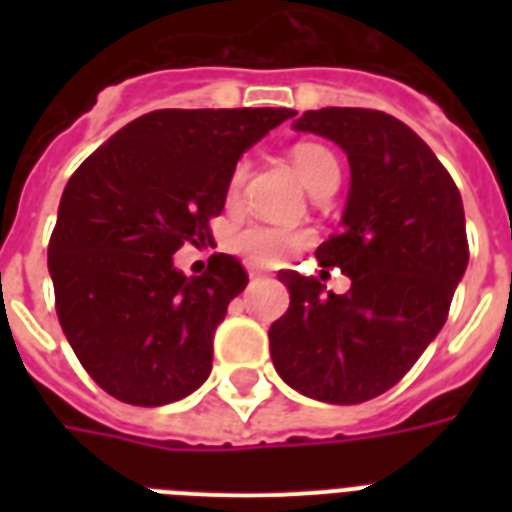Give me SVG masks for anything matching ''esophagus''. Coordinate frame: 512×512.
Listing matches in <instances>:
<instances>
[{"label":"esophagus","instance_id":"obj_1","mask_svg":"<svg viewBox=\"0 0 512 512\" xmlns=\"http://www.w3.org/2000/svg\"><path fill=\"white\" fill-rule=\"evenodd\" d=\"M249 279H263V271H257V268H249Z\"/></svg>","mask_w":512,"mask_h":512}]
</instances>
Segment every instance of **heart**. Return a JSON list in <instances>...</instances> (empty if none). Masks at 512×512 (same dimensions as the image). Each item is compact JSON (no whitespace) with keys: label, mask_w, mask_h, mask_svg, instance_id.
I'll return each instance as SVG.
<instances>
[{"label":"heart","mask_w":512,"mask_h":512,"mask_svg":"<svg viewBox=\"0 0 512 512\" xmlns=\"http://www.w3.org/2000/svg\"><path fill=\"white\" fill-rule=\"evenodd\" d=\"M295 167L297 175L303 177V183L308 188L319 183L321 177L337 175V162L335 156L329 154L324 146H316V143H300L295 148ZM247 180V162L236 164V170L231 172V180H228V196L236 199L241 191V185ZM305 244V233L289 231V228H279V225H263L252 223L244 225L239 231L233 233L231 247L244 255L249 263L255 265H279L284 263L295 249H300Z\"/></svg>","instance_id":"heart-1"}]
</instances>
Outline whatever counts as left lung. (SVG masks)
Returning <instances> with one entry per match:
<instances>
[{"label":"left lung","mask_w":512,"mask_h":512,"mask_svg":"<svg viewBox=\"0 0 512 512\" xmlns=\"http://www.w3.org/2000/svg\"><path fill=\"white\" fill-rule=\"evenodd\" d=\"M297 132L345 151L342 231L316 249L350 279L345 295L279 271L289 311L268 340L289 388L327 404H361L393 388L436 340L468 268L465 209L452 175L396 116L369 108L305 111Z\"/></svg>","instance_id":"8db88e82"}]
</instances>
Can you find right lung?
Wrapping results in <instances>:
<instances>
[{
    "mask_svg": "<svg viewBox=\"0 0 512 512\" xmlns=\"http://www.w3.org/2000/svg\"><path fill=\"white\" fill-rule=\"evenodd\" d=\"M292 108H162L84 159L60 196L47 249L55 311L100 388L132 406L191 396L212 372V337L247 287L231 255L201 276L175 268L212 239L241 154Z\"/></svg>",
    "mask_w": 512,
    "mask_h": 512,
    "instance_id": "obj_1",
    "label": "right lung"
}]
</instances>
